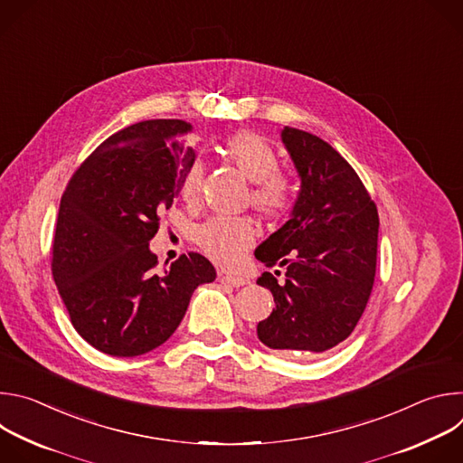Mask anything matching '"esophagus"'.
<instances>
[{
	"mask_svg": "<svg viewBox=\"0 0 463 463\" xmlns=\"http://www.w3.org/2000/svg\"><path fill=\"white\" fill-rule=\"evenodd\" d=\"M218 280H220L222 284H225V286H232V288H241V286L249 284V280H247V279H243V277L223 275V273H220V275H218Z\"/></svg>",
	"mask_w": 463,
	"mask_h": 463,
	"instance_id": "obj_1",
	"label": "esophagus"
}]
</instances>
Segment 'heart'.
I'll return each mask as SVG.
<instances>
[{
	"mask_svg": "<svg viewBox=\"0 0 463 463\" xmlns=\"http://www.w3.org/2000/svg\"><path fill=\"white\" fill-rule=\"evenodd\" d=\"M222 154L249 179L250 205L268 220L286 216L295 202L291 179L279 170L280 157L275 146L256 131H236L222 145ZM205 168L200 161L188 165L181 194L188 205H195L202 195ZM195 243L222 268H238L245 252L256 240V229L249 218H213L195 229Z\"/></svg>",
	"mask_w": 463,
	"mask_h": 463,
	"instance_id": "obj_1",
	"label": "heart"
}]
</instances>
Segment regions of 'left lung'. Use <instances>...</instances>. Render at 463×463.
<instances>
[{"label": "left lung", "instance_id": "obj_1", "mask_svg": "<svg viewBox=\"0 0 463 463\" xmlns=\"http://www.w3.org/2000/svg\"><path fill=\"white\" fill-rule=\"evenodd\" d=\"M282 141L300 175L291 218L261 241L254 256L284 268L256 284L275 297L258 322V339L286 355L322 354L350 337L370 298L379 216L350 163L320 137L286 126Z\"/></svg>", "mask_w": 463, "mask_h": 463}]
</instances>
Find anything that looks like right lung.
Listing matches in <instances>:
<instances>
[{
  "label": "right lung",
  "instance_id": "obj_1",
  "mask_svg": "<svg viewBox=\"0 0 463 463\" xmlns=\"http://www.w3.org/2000/svg\"><path fill=\"white\" fill-rule=\"evenodd\" d=\"M179 118L131 124L73 174L60 202L51 271L79 335L113 357L143 355L175 332L213 263L181 254L163 275L150 240L194 163Z\"/></svg>",
  "mask_w": 463,
  "mask_h": 463
}]
</instances>
